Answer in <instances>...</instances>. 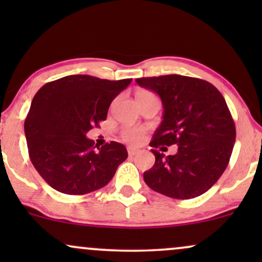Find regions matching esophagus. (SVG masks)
Returning <instances> with one entry per match:
<instances>
[{"label":"esophagus","mask_w":262,"mask_h":262,"mask_svg":"<svg viewBox=\"0 0 262 262\" xmlns=\"http://www.w3.org/2000/svg\"><path fill=\"white\" fill-rule=\"evenodd\" d=\"M137 152H138V149L133 148V146H129V148H128V155L129 156H134L135 154H137Z\"/></svg>","instance_id":"1"}]
</instances>
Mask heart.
Masks as SVG:
<instances>
[{
    "label": "heart",
    "mask_w": 262,
    "mask_h": 262,
    "mask_svg": "<svg viewBox=\"0 0 262 262\" xmlns=\"http://www.w3.org/2000/svg\"><path fill=\"white\" fill-rule=\"evenodd\" d=\"M122 137L123 139L128 143L135 144V143H139V141L143 139L144 137V130L141 128H125L124 130L122 132Z\"/></svg>",
    "instance_id": "obj_1"
}]
</instances>
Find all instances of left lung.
I'll use <instances>...</instances> for the list:
<instances>
[{"mask_svg": "<svg viewBox=\"0 0 262 262\" xmlns=\"http://www.w3.org/2000/svg\"><path fill=\"white\" fill-rule=\"evenodd\" d=\"M135 81L158 93L164 107L150 146L177 145L176 154L169 156L151 149L155 164L144 172V181L176 200L201 196L227 169L235 143V124L224 97L212 83L182 75Z\"/></svg>", "mask_w": 262, "mask_h": 262, "instance_id": "left-lung-1", "label": "left lung"}]
</instances>
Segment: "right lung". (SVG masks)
<instances>
[{"label": "right lung", "mask_w": 262, "mask_h": 262, "mask_svg": "<svg viewBox=\"0 0 262 262\" xmlns=\"http://www.w3.org/2000/svg\"><path fill=\"white\" fill-rule=\"evenodd\" d=\"M130 82L70 75L35 93L25 133L32 164L48 185L61 193L86 194L112 180L127 149L117 141L96 149L86 134L106 121L112 101Z\"/></svg>", "instance_id": "1"}]
</instances>
